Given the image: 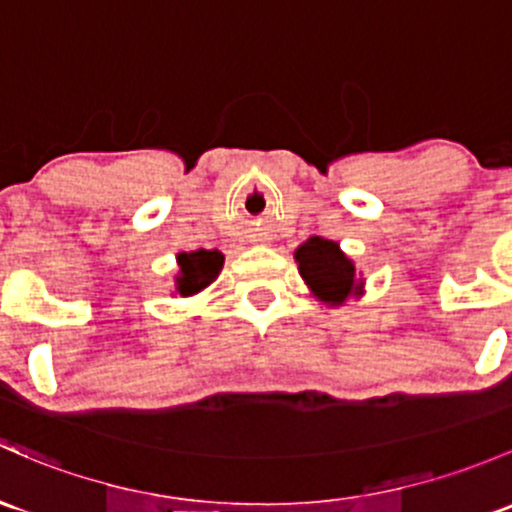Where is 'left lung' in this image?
<instances>
[{
	"mask_svg": "<svg viewBox=\"0 0 512 512\" xmlns=\"http://www.w3.org/2000/svg\"><path fill=\"white\" fill-rule=\"evenodd\" d=\"M311 292L328 304H341L355 289V267L333 240L309 238L294 252Z\"/></svg>",
	"mask_w": 512,
	"mask_h": 512,
	"instance_id": "left-lung-1",
	"label": "left lung"
}]
</instances>
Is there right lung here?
Here are the masks:
<instances>
[{
	"mask_svg": "<svg viewBox=\"0 0 512 512\" xmlns=\"http://www.w3.org/2000/svg\"><path fill=\"white\" fill-rule=\"evenodd\" d=\"M179 267L181 274L176 277V282H179L176 292L181 297H191L218 277L220 267H223V255L218 250H196L191 255L184 252V255H179Z\"/></svg>",
	"mask_w": 512,
	"mask_h": 512,
	"instance_id": "add662e5",
	"label": "right lung"
}]
</instances>
